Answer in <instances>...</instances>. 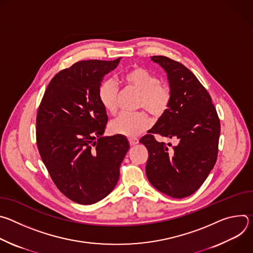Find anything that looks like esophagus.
Wrapping results in <instances>:
<instances>
[{
	"label": "esophagus",
	"mask_w": 253,
	"mask_h": 253,
	"mask_svg": "<svg viewBox=\"0 0 253 253\" xmlns=\"http://www.w3.org/2000/svg\"><path fill=\"white\" fill-rule=\"evenodd\" d=\"M138 139L137 138H131V139H129V143H130V145L131 146H134V145H136V144H138Z\"/></svg>",
	"instance_id": "1"
}]
</instances>
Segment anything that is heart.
<instances>
[{"instance_id": "obj_1", "label": "heart", "mask_w": 253, "mask_h": 253, "mask_svg": "<svg viewBox=\"0 0 253 253\" xmlns=\"http://www.w3.org/2000/svg\"><path fill=\"white\" fill-rule=\"evenodd\" d=\"M124 82L140 92L138 106L155 117L162 116L171 102L170 89L160 83V79L150 70L143 67H134L123 75ZM119 88L113 79L104 81L98 90V98L104 109L109 113L117 110ZM149 125V118L144 112H122L113 119L109 128L114 134L128 138L136 137Z\"/></svg>"}]
</instances>
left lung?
I'll return each mask as SVG.
<instances>
[{"label": "left lung", "mask_w": 253, "mask_h": 253, "mask_svg": "<svg viewBox=\"0 0 253 253\" xmlns=\"http://www.w3.org/2000/svg\"><path fill=\"white\" fill-rule=\"evenodd\" d=\"M167 74L171 102L150 134L140 143L149 157L146 175L160 192L184 198L193 194L205 181L217 159L220 122L206 89L192 72L181 63L164 56H153ZM153 133L175 138L170 149L155 140Z\"/></svg>", "instance_id": "obj_1"}]
</instances>
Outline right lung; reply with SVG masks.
Wrapping results in <instances>:
<instances>
[{
	"label": "right lung",
	"instance_id": "obj_1",
	"mask_svg": "<svg viewBox=\"0 0 253 253\" xmlns=\"http://www.w3.org/2000/svg\"><path fill=\"white\" fill-rule=\"evenodd\" d=\"M120 60L80 61L60 71L38 110L41 158L58 189L79 204H94L111 193L130 147L124 136H103L108 117L98 98L104 76Z\"/></svg>",
	"mask_w": 253,
	"mask_h": 253
}]
</instances>
